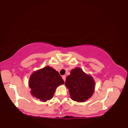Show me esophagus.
I'll list each match as a JSON object with an SVG mask.
<instances>
[{"label": "esophagus", "instance_id": "1", "mask_svg": "<svg viewBox=\"0 0 128 128\" xmlns=\"http://www.w3.org/2000/svg\"><path fill=\"white\" fill-rule=\"evenodd\" d=\"M62 78L63 79V80H64V82H65L66 80V76H62Z\"/></svg>", "mask_w": 128, "mask_h": 128}]
</instances>
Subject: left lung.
Instances as JSON below:
<instances>
[{"label":"left lung","mask_w":128,"mask_h":128,"mask_svg":"<svg viewBox=\"0 0 128 128\" xmlns=\"http://www.w3.org/2000/svg\"><path fill=\"white\" fill-rule=\"evenodd\" d=\"M65 85L72 100L83 102L93 95L95 82L91 76L85 74L80 68H75L66 78Z\"/></svg>","instance_id":"left-lung-1"}]
</instances>
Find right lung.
Listing matches in <instances>:
<instances>
[{
    "instance_id": "1",
    "label": "right lung",
    "mask_w": 128,
    "mask_h": 128,
    "mask_svg": "<svg viewBox=\"0 0 128 128\" xmlns=\"http://www.w3.org/2000/svg\"><path fill=\"white\" fill-rule=\"evenodd\" d=\"M63 84L59 72L50 66L34 72L29 81L31 94L43 102L51 99L56 87Z\"/></svg>"
}]
</instances>
